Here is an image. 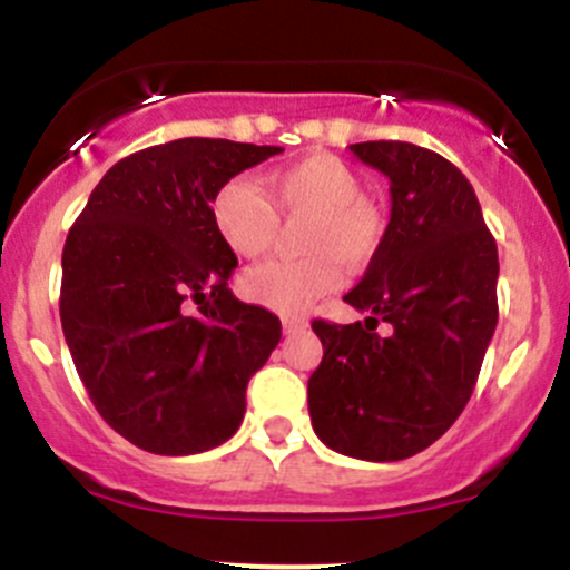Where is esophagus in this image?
Here are the masks:
<instances>
[{
	"mask_svg": "<svg viewBox=\"0 0 570 570\" xmlns=\"http://www.w3.org/2000/svg\"><path fill=\"white\" fill-rule=\"evenodd\" d=\"M281 322H284L286 336H295V333H303L308 327V320L301 317V314H289V317H284Z\"/></svg>",
	"mask_w": 570,
	"mask_h": 570,
	"instance_id": "esophagus-1",
	"label": "esophagus"
}]
</instances>
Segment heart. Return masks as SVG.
<instances>
[{"label":"heart","instance_id":"b5f03b06","mask_svg":"<svg viewBox=\"0 0 570 570\" xmlns=\"http://www.w3.org/2000/svg\"><path fill=\"white\" fill-rule=\"evenodd\" d=\"M264 193L234 178L212 200V223L237 256L273 250L281 220L306 217L297 248L306 256L248 269L239 289L256 306L297 314L342 284V264L364 269L381 250L386 217L364 198L358 174L333 154H312L264 176Z\"/></svg>","mask_w":570,"mask_h":570}]
</instances>
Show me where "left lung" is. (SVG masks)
I'll return each instance as SVG.
<instances>
[{"instance_id": "obj_1", "label": "left lung", "mask_w": 570, "mask_h": 570, "mask_svg": "<svg viewBox=\"0 0 570 570\" xmlns=\"http://www.w3.org/2000/svg\"><path fill=\"white\" fill-rule=\"evenodd\" d=\"M350 151L392 181L381 250L344 301L372 317L314 320L322 361L308 413L322 444L361 461H405L461 416L497 331V239L450 159L400 140ZM393 325L374 333L376 320Z\"/></svg>"}]
</instances>
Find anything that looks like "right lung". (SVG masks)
<instances>
[{
    "mask_svg": "<svg viewBox=\"0 0 570 570\" xmlns=\"http://www.w3.org/2000/svg\"><path fill=\"white\" fill-rule=\"evenodd\" d=\"M284 148L181 137L107 170L62 248L60 320L101 419L154 455L237 433L281 320L228 289L237 256L212 200Z\"/></svg>",
    "mask_w": 570,
    "mask_h": 570,
    "instance_id": "right-lung-1",
    "label": "right lung"
}]
</instances>
